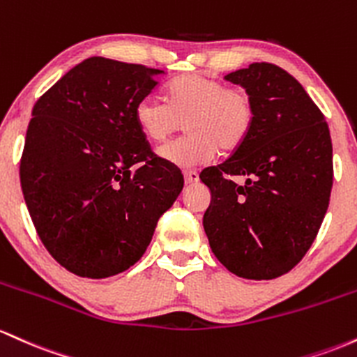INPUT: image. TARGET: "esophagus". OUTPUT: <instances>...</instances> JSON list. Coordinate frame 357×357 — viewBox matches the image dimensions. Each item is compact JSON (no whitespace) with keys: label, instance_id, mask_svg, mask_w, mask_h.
<instances>
[{"label":"esophagus","instance_id":"obj_1","mask_svg":"<svg viewBox=\"0 0 357 357\" xmlns=\"http://www.w3.org/2000/svg\"><path fill=\"white\" fill-rule=\"evenodd\" d=\"M183 178H185V183H197L199 182V174L197 172L190 170V172H183Z\"/></svg>","mask_w":357,"mask_h":357}]
</instances>
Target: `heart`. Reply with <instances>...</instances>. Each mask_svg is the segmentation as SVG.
I'll return each mask as SVG.
<instances>
[{"label":"heart","mask_w":357,"mask_h":357,"mask_svg":"<svg viewBox=\"0 0 357 357\" xmlns=\"http://www.w3.org/2000/svg\"><path fill=\"white\" fill-rule=\"evenodd\" d=\"M255 118L250 92L202 74L175 79L168 87V101L148 94L135 106L136 125L150 142H167L185 121L189 135L158 150L165 162L180 168L206 165L218 151H238L253 130Z\"/></svg>","instance_id":"1"}]
</instances>
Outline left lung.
I'll return each mask as SVG.
<instances>
[{
  "label": "left lung",
  "mask_w": 357,
  "mask_h": 357,
  "mask_svg": "<svg viewBox=\"0 0 357 357\" xmlns=\"http://www.w3.org/2000/svg\"><path fill=\"white\" fill-rule=\"evenodd\" d=\"M224 79L250 92L256 118L238 151L200 172L211 190L204 229L231 273L271 280L305 256L329 207V126L302 84L275 63L255 62Z\"/></svg>",
  "instance_id": "1"
}]
</instances>
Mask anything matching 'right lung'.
<instances>
[{
	"label": "right lung",
	"mask_w": 357,
	"mask_h": 357,
	"mask_svg": "<svg viewBox=\"0 0 357 357\" xmlns=\"http://www.w3.org/2000/svg\"><path fill=\"white\" fill-rule=\"evenodd\" d=\"M160 74L91 57L35 102L20 182L38 238L70 273L107 278L133 266L183 189L135 119Z\"/></svg>",
	"instance_id": "add662e5"
}]
</instances>
